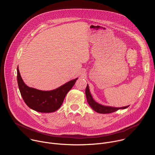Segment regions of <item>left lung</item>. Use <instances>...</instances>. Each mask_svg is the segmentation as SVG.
Instances as JSON below:
<instances>
[{
    "label": "left lung",
    "instance_id": "left-lung-1",
    "mask_svg": "<svg viewBox=\"0 0 155 155\" xmlns=\"http://www.w3.org/2000/svg\"><path fill=\"white\" fill-rule=\"evenodd\" d=\"M85 94H86V97L87 99V102L89 104V105L91 107V108L94 110L95 112L99 113V114H110V113H113L116 111H117L119 109H124L126 108L129 107L125 106V107H110V106H105L101 105L97 102H96L93 98L90 89H89V86L87 84V86L86 87V90H85Z\"/></svg>",
    "mask_w": 155,
    "mask_h": 155
}]
</instances>
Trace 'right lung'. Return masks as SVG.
I'll return each mask as SVG.
<instances>
[{"mask_svg":"<svg viewBox=\"0 0 155 155\" xmlns=\"http://www.w3.org/2000/svg\"><path fill=\"white\" fill-rule=\"evenodd\" d=\"M77 79L71 80L53 90L41 91L28 86L21 77L18 66L17 68V81L22 97L30 108L41 113H51L58 110Z\"/></svg>","mask_w":155,"mask_h":155,"instance_id":"obj_1","label":"right lung"}]
</instances>
